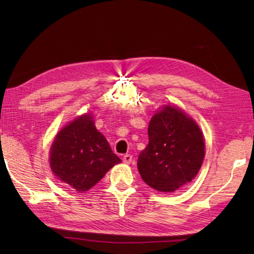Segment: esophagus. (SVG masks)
Masks as SVG:
<instances>
[{
    "label": "esophagus",
    "instance_id": "obj_1",
    "mask_svg": "<svg viewBox=\"0 0 254 254\" xmlns=\"http://www.w3.org/2000/svg\"><path fill=\"white\" fill-rule=\"evenodd\" d=\"M132 159H133V156L130 154H126L123 156V163H126V164H131Z\"/></svg>",
    "mask_w": 254,
    "mask_h": 254
}]
</instances>
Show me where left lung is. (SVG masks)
I'll return each mask as SVG.
<instances>
[{
    "instance_id": "obj_1",
    "label": "left lung",
    "mask_w": 254,
    "mask_h": 254,
    "mask_svg": "<svg viewBox=\"0 0 254 254\" xmlns=\"http://www.w3.org/2000/svg\"><path fill=\"white\" fill-rule=\"evenodd\" d=\"M149 143L137 159L142 179L159 192H174L191 182L201 168L205 143L195 121L166 106L148 126Z\"/></svg>"
}]
</instances>
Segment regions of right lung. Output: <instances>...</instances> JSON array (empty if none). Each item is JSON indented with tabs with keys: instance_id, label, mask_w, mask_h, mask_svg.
Wrapping results in <instances>:
<instances>
[{
	"instance_id": "right-lung-1",
	"label": "right lung",
	"mask_w": 254,
	"mask_h": 254,
	"mask_svg": "<svg viewBox=\"0 0 254 254\" xmlns=\"http://www.w3.org/2000/svg\"><path fill=\"white\" fill-rule=\"evenodd\" d=\"M121 159L97 128L93 117L85 115L58 134L50 152L53 174L78 192L93 188Z\"/></svg>"
}]
</instances>
